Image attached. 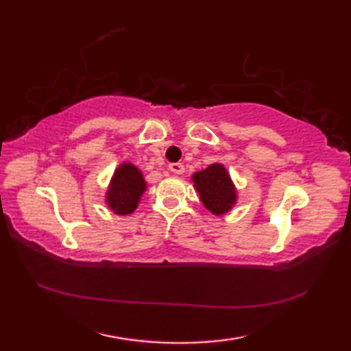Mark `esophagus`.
Masks as SVG:
<instances>
[{
  "instance_id": "34e87169",
  "label": "esophagus",
  "mask_w": 351,
  "mask_h": 351,
  "mask_svg": "<svg viewBox=\"0 0 351 351\" xmlns=\"http://www.w3.org/2000/svg\"><path fill=\"white\" fill-rule=\"evenodd\" d=\"M169 169L173 171V173H176V175H182L184 171H185V167H184L182 162H171L170 166H169Z\"/></svg>"
}]
</instances>
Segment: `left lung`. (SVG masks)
I'll return each instance as SVG.
<instances>
[{
    "label": "left lung",
    "mask_w": 351,
    "mask_h": 351,
    "mask_svg": "<svg viewBox=\"0 0 351 351\" xmlns=\"http://www.w3.org/2000/svg\"><path fill=\"white\" fill-rule=\"evenodd\" d=\"M191 180L208 211L215 215L230 211L237 200V191L223 164H211L205 170L196 171Z\"/></svg>",
    "instance_id": "left-lung-1"
}]
</instances>
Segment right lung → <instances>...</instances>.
Segmentation results:
<instances>
[{
  "label": "right lung",
  "mask_w": 351,
  "mask_h": 351,
  "mask_svg": "<svg viewBox=\"0 0 351 351\" xmlns=\"http://www.w3.org/2000/svg\"><path fill=\"white\" fill-rule=\"evenodd\" d=\"M146 190L141 171L131 162H123L114 171L107 191V204L119 215L131 214L137 208L138 200Z\"/></svg>",
  "instance_id": "right-lung-1"
}]
</instances>
